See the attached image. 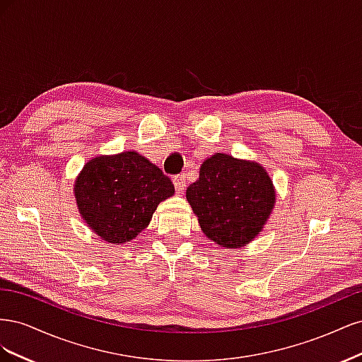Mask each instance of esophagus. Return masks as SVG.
I'll return each instance as SVG.
<instances>
[{
	"mask_svg": "<svg viewBox=\"0 0 362 362\" xmlns=\"http://www.w3.org/2000/svg\"><path fill=\"white\" fill-rule=\"evenodd\" d=\"M173 185L178 193H182L185 189V175H177V177L173 178Z\"/></svg>",
	"mask_w": 362,
	"mask_h": 362,
	"instance_id": "esophagus-1",
	"label": "esophagus"
}]
</instances>
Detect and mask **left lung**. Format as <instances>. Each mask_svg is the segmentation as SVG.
<instances>
[{
    "instance_id": "obj_1",
    "label": "left lung",
    "mask_w": 362,
    "mask_h": 362,
    "mask_svg": "<svg viewBox=\"0 0 362 362\" xmlns=\"http://www.w3.org/2000/svg\"><path fill=\"white\" fill-rule=\"evenodd\" d=\"M185 196L205 237L225 249L249 245L276 202L275 185L259 163L222 152L204 160Z\"/></svg>"
}]
</instances>
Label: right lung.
<instances>
[{"label":"right lung","mask_w":362,"mask_h":362,"mask_svg":"<svg viewBox=\"0 0 362 362\" xmlns=\"http://www.w3.org/2000/svg\"><path fill=\"white\" fill-rule=\"evenodd\" d=\"M173 193L170 178L136 151L89 160L74 182L83 221L110 245L136 238Z\"/></svg>","instance_id":"add662e5"}]
</instances>
